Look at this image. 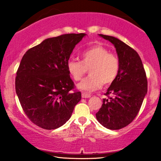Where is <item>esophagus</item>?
<instances>
[{"label": "esophagus", "mask_w": 161, "mask_h": 161, "mask_svg": "<svg viewBox=\"0 0 161 161\" xmlns=\"http://www.w3.org/2000/svg\"><path fill=\"white\" fill-rule=\"evenodd\" d=\"M82 97H83V98H88V97H91V95H90V94L86 93V92H82Z\"/></svg>", "instance_id": "obj_1"}]
</instances>
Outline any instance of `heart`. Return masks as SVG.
Masks as SVG:
<instances>
[{
    "mask_svg": "<svg viewBox=\"0 0 161 161\" xmlns=\"http://www.w3.org/2000/svg\"><path fill=\"white\" fill-rule=\"evenodd\" d=\"M82 61L69 60L66 68L72 79L79 81L89 70V76L77 85V88L85 92L99 89L103 85L112 84L117 78L120 64L116 55L101 45L85 50L81 54Z\"/></svg>",
    "mask_w": 161,
    "mask_h": 161,
    "instance_id": "heart-1",
    "label": "heart"
}]
</instances>
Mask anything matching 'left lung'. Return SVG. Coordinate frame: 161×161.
<instances>
[{
	"instance_id": "obj_1",
	"label": "left lung",
	"mask_w": 161,
	"mask_h": 161,
	"mask_svg": "<svg viewBox=\"0 0 161 161\" xmlns=\"http://www.w3.org/2000/svg\"><path fill=\"white\" fill-rule=\"evenodd\" d=\"M99 36L114 45L120 69L96 118L103 126L116 130L128 125L137 116L147 94V80L141 58L134 49L115 37Z\"/></svg>"
}]
</instances>
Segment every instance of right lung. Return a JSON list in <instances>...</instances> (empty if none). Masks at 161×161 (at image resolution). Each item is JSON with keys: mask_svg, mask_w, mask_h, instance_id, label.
I'll list each match as a JSON object with an SVG mask.
<instances>
[{"mask_svg": "<svg viewBox=\"0 0 161 161\" xmlns=\"http://www.w3.org/2000/svg\"><path fill=\"white\" fill-rule=\"evenodd\" d=\"M86 34H65L44 40L25 52L16 72V92L23 111L45 129L60 127L71 117L81 92L66 64L75 46Z\"/></svg>", "mask_w": 161, "mask_h": 161, "instance_id": "1", "label": "right lung"}]
</instances>
